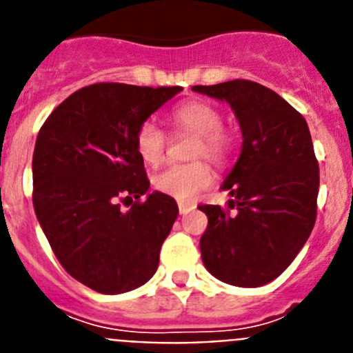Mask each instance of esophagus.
<instances>
[{"instance_id": "esophagus-1", "label": "esophagus", "mask_w": 353, "mask_h": 353, "mask_svg": "<svg viewBox=\"0 0 353 353\" xmlns=\"http://www.w3.org/2000/svg\"><path fill=\"white\" fill-rule=\"evenodd\" d=\"M177 208H179L181 214H186V213H190V211L195 210L194 204H190V202H179V204H177Z\"/></svg>"}]
</instances>
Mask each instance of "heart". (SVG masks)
<instances>
[{"instance_id":"b5f03b06","label":"heart","mask_w":353,"mask_h":353,"mask_svg":"<svg viewBox=\"0 0 353 353\" xmlns=\"http://www.w3.org/2000/svg\"><path fill=\"white\" fill-rule=\"evenodd\" d=\"M170 122L177 131L195 134L192 158H208L216 165H223L232 151V137L222 128V113L204 101H186L170 113ZM134 149L143 163L158 165L167 149V134L154 122H143L134 134ZM213 185V172L202 159L192 163L168 165L156 174L154 186L158 192L177 201H195Z\"/></svg>"}]
</instances>
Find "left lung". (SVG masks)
<instances>
[{
  "label": "left lung",
  "instance_id": "left-lung-1",
  "mask_svg": "<svg viewBox=\"0 0 353 353\" xmlns=\"http://www.w3.org/2000/svg\"><path fill=\"white\" fill-rule=\"evenodd\" d=\"M192 90L229 103L243 134L240 158L222 185L231 195L228 210L199 206L208 216L202 261L222 283L263 286L291 265L314 228L320 170L307 122L249 79Z\"/></svg>",
  "mask_w": 353,
  "mask_h": 353
}]
</instances>
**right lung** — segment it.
Listing matches in <instances>:
<instances>
[{
    "label": "right lung",
    "mask_w": 353,
    "mask_h": 353,
    "mask_svg": "<svg viewBox=\"0 0 353 353\" xmlns=\"http://www.w3.org/2000/svg\"><path fill=\"white\" fill-rule=\"evenodd\" d=\"M181 90L88 85L58 104L39 131L32 163L37 220L67 274L97 293L131 291L158 270L179 210L161 192L140 199L149 179L134 134Z\"/></svg>",
    "instance_id": "add662e5"
}]
</instances>
